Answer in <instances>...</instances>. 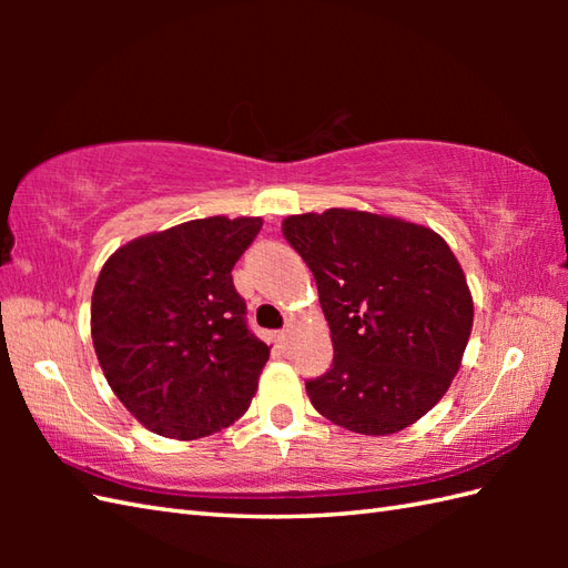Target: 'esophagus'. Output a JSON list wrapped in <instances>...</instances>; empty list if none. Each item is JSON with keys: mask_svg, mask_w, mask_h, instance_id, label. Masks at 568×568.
<instances>
[{"mask_svg": "<svg viewBox=\"0 0 568 568\" xmlns=\"http://www.w3.org/2000/svg\"><path fill=\"white\" fill-rule=\"evenodd\" d=\"M291 332H293V327H291V324H287V327L285 329H281V332H277V342H287V336H291Z\"/></svg>", "mask_w": 568, "mask_h": 568, "instance_id": "esophagus-1", "label": "esophagus"}]
</instances>
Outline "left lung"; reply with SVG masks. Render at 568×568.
Masks as SVG:
<instances>
[{"label":"left lung","instance_id":"left-lung-1","mask_svg":"<svg viewBox=\"0 0 568 568\" xmlns=\"http://www.w3.org/2000/svg\"><path fill=\"white\" fill-rule=\"evenodd\" d=\"M315 275L334 361L307 381L310 403L334 425L395 434L449 390L474 327V297L449 244L397 216L327 210L283 220Z\"/></svg>","mask_w":568,"mask_h":568}]
</instances>
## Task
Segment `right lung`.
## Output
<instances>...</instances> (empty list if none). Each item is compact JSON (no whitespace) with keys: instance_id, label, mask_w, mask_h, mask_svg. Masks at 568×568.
<instances>
[{"instance_id":"right-lung-1","label":"right lung","mask_w":568,"mask_h":568,"mask_svg":"<svg viewBox=\"0 0 568 568\" xmlns=\"http://www.w3.org/2000/svg\"><path fill=\"white\" fill-rule=\"evenodd\" d=\"M261 216H207L129 241L92 293V344L114 395L143 427L200 439L232 425L268 361L246 327L234 263Z\"/></svg>"}]
</instances>
